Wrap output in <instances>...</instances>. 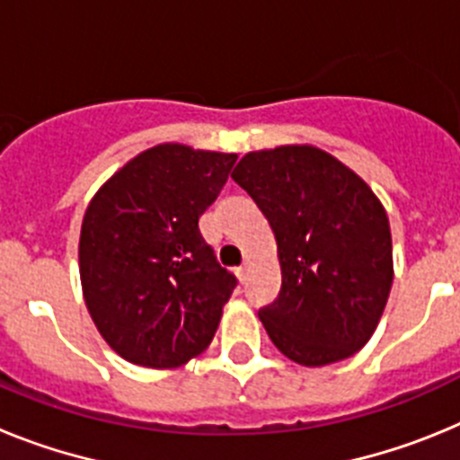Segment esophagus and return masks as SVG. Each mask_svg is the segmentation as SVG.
<instances>
[{"instance_id":"obj_1","label":"esophagus","mask_w":460,"mask_h":460,"mask_svg":"<svg viewBox=\"0 0 460 460\" xmlns=\"http://www.w3.org/2000/svg\"><path fill=\"white\" fill-rule=\"evenodd\" d=\"M249 265H242L237 270V276H239V280H242V283H246V280H249Z\"/></svg>"}]
</instances>
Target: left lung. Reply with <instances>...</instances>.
Returning a JSON list of instances; mask_svg holds the SVG:
<instances>
[{
  "instance_id": "1",
  "label": "left lung",
  "mask_w": 460,
  "mask_h": 460,
  "mask_svg": "<svg viewBox=\"0 0 460 460\" xmlns=\"http://www.w3.org/2000/svg\"><path fill=\"white\" fill-rule=\"evenodd\" d=\"M233 180L274 230L280 292L260 308L271 343L302 367L368 343L394 280L387 211L359 174L311 145L251 152Z\"/></svg>"
}]
</instances>
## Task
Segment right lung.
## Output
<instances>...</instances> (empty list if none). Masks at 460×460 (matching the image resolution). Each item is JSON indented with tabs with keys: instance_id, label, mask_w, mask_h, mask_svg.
<instances>
[{
	"instance_id": "add662e5",
	"label": "right lung",
	"mask_w": 460,
	"mask_h": 460,
	"mask_svg": "<svg viewBox=\"0 0 460 460\" xmlns=\"http://www.w3.org/2000/svg\"><path fill=\"white\" fill-rule=\"evenodd\" d=\"M234 161L165 142L117 170L89 202L78 251L84 304L126 361L177 368L217 334L237 279L218 265L198 221Z\"/></svg>"
}]
</instances>
